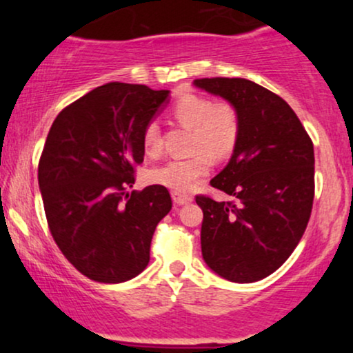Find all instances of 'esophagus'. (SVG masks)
<instances>
[{
    "mask_svg": "<svg viewBox=\"0 0 353 353\" xmlns=\"http://www.w3.org/2000/svg\"><path fill=\"white\" fill-rule=\"evenodd\" d=\"M171 196H172V201H174V204H177V205H184V204H189V202L192 201V197L188 196V194L177 192V190H174V192L171 194Z\"/></svg>",
    "mask_w": 353,
    "mask_h": 353,
    "instance_id": "esophagus-1",
    "label": "esophagus"
}]
</instances>
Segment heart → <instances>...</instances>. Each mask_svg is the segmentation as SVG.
<instances>
[{
    "instance_id": "heart-1",
    "label": "heart",
    "mask_w": 353,
    "mask_h": 353,
    "mask_svg": "<svg viewBox=\"0 0 353 353\" xmlns=\"http://www.w3.org/2000/svg\"><path fill=\"white\" fill-rule=\"evenodd\" d=\"M172 114L185 128L192 129L190 149L194 152L184 159H171L152 168L145 174L149 184L172 190H190L210 171V156L225 159L236 149L241 134V121L236 108L229 103H214L199 94H182L174 103ZM143 148L148 156H157L163 149V137L157 123L145 124Z\"/></svg>"
}]
</instances>
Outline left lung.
Returning <instances> with one entry per match:
<instances>
[{
	"label": "left lung",
	"mask_w": 353,
	"mask_h": 353,
	"mask_svg": "<svg viewBox=\"0 0 353 353\" xmlns=\"http://www.w3.org/2000/svg\"><path fill=\"white\" fill-rule=\"evenodd\" d=\"M194 86L236 108L241 134L229 164L210 181L232 201L197 196L202 257L230 282L261 281L297 247L314 202V144L281 96L242 78Z\"/></svg>",
	"instance_id": "1"
}]
</instances>
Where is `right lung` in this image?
<instances>
[{
  "label": "right lung",
  "mask_w": 353,
  "mask_h": 353,
  "mask_svg": "<svg viewBox=\"0 0 353 353\" xmlns=\"http://www.w3.org/2000/svg\"><path fill=\"white\" fill-rule=\"evenodd\" d=\"M169 92L108 83L51 125L38 165L44 212L61 252L91 281L119 283L143 272L156 225L172 208L161 185L124 194L144 161L145 124Z\"/></svg>",
  "instance_id": "obj_1"
}]
</instances>
